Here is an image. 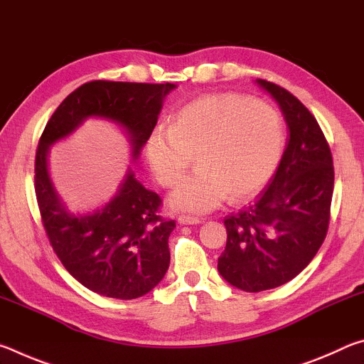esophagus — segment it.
<instances>
[{"label": "esophagus", "instance_id": "1", "mask_svg": "<svg viewBox=\"0 0 364 364\" xmlns=\"http://www.w3.org/2000/svg\"><path fill=\"white\" fill-rule=\"evenodd\" d=\"M178 223L180 225H199V223H202V220L196 218V217H189V215H181V217H178Z\"/></svg>", "mask_w": 364, "mask_h": 364}]
</instances>
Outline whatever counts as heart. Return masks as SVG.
I'll use <instances>...</instances> for the list:
<instances>
[{
  "mask_svg": "<svg viewBox=\"0 0 364 364\" xmlns=\"http://www.w3.org/2000/svg\"><path fill=\"white\" fill-rule=\"evenodd\" d=\"M284 122L274 107L241 95H210L183 106L171 127L146 139L147 164L162 186H175L197 154L199 170L170 194L176 212L207 213L228 196L242 202L260 193L279 167Z\"/></svg>",
  "mask_w": 364,
  "mask_h": 364,
  "instance_id": "b5f03b06",
  "label": "heart"
}]
</instances>
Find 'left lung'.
Listing matches in <instances>:
<instances>
[{
	"label": "left lung",
	"instance_id": "left-lung-1",
	"mask_svg": "<svg viewBox=\"0 0 364 364\" xmlns=\"http://www.w3.org/2000/svg\"><path fill=\"white\" fill-rule=\"evenodd\" d=\"M255 83L278 102L289 138L268 188L225 218L218 271L245 292L282 286L305 269L328 232L334 191L331 149L315 117L287 90L260 78Z\"/></svg>",
	"mask_w": 364,
	"mask_h": 364
}]
</instances>
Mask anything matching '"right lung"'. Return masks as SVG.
Listing matches in <instances>:
<instances>
[{"mask_svg": "<svg viewBox=\"0 0 364 364\" xmlns=\"http://www.w3.org/2000/svg\"><path fill=\"white\" fill-rule=\"evenodd\" d=\"M175 88L173 83H85L60 102L40 138L35 194L49 242L73 278L104 297H143L164 279L175 221L159 217L162 200L134 178L132 165L107 202L86 212H72L49 175V151L86 120L100 119L120 128L136 162L157 125L165 97Z\"/></svg>", "mask_w": 364, "mask_h": 364, "instance_id": "add662e5", "label": "right lung"}]
</instances>
